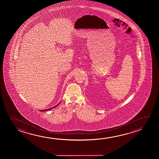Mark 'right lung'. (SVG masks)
Listing matches in <instances>:
<instances>
[{
	"label": "right lung",
	"mask_w": 159,
	"mask_h": 159,
	"mask_svg": "<svg viewBox=\"0 0 159 159\" xmlns=\"http://www.w3.org/2000/svg\"><path fill=\"white\" fill-rule=\"evenodd\" d=\"M60 103V102H59ZM59 103L56 106H55V107H51V108H50V109H45V110H40V111H48V110H50L52 109L53 108H54V107H57V106H58V105L59 104Z\"/></svg>",
	"instance_id": "right-lung-1"
}]
</instances>
